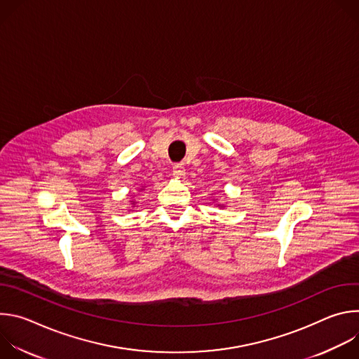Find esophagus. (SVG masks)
<instances>
[{
	"mask_svg": "<svg viewBox=\"0 0 359 359\" xmlns=\"http://www.w3.org/2000/svg\"><path fill=\"white\" fill-rule=\"evenodd\" d=\"M186 175V169L182 165H175L173 166V176L176 177H183Z\"/></svg>",
	"mask_w": 359,
	"mask_h": 359,
	"instance_id": "34e87169",
	"label": "esophagus"
}]
</instances>
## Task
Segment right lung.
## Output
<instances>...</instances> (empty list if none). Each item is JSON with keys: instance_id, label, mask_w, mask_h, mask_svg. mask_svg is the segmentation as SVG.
<instances>
[{"instance_id": "right-lung-1", "label": "right lung", "mask_w": 359, "mask_h": 359, "mask_svg": "<svg viewBox=\"0 0 359 359\" xmlns=\"http://www.w3.org/2000/svg\"><path fill=\"white\" fill-rule=\"evenodd\" d=\"M132 204H135V203H132Z\"/></svg>"}]
</instances>
